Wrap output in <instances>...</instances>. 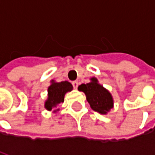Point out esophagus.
Instances as JSON below:
<instances>
[{
    "instance_id": "esophagus-1",
    "label": "esophagus",
    "mask_w": 155,
    "mask_h": 155,
    "mask_svg": "<svg viewBox=\"0 0 155 155\" xmlns=\"http://www.w3.org/2000/svg\"><path fill=\"white\" fill-rule=\"evenodd\" d=\"M78 84H79V83H78V81H73V82H72V85H73V87H74V89H77V88H78Z\"/></svg>"
}]
</instances>
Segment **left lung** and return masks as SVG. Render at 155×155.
Returning <instances> with one entry per match:
<instances>
[{
    "mask_svg": "<svg viewBox=\"0 0 155 155\" xmlns=\"http://www.w3.org/2000/svg\"><path fill=\"white\" fill-rule=\"evenodd\" d=\"M78 90L85 94L87 101L94 111L101 114H106L113 107V99L110 93L98 84L95 78H92L91 82L88 84H81Z\"/></svg>",
    "mask_w": 155,
    "mask_h": 155,
    "instance_id": "8db88e82",
    "label": "left lung"
}]
</instances>
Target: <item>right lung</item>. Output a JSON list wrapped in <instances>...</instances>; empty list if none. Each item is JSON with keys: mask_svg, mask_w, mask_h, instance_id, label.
Masks as SVG:
<instances>
[{"mask_svg": "<svg viewBox=\"0 0 155 155\" xmlns=\"http://www.w3.org/2000/svg\"><path fill=\"white\" fill-rule=\"evenodd\" d=\"M73 89L72 84L68 81L54 82L52 81L51 86L48 88V100L45 102V107L48 110H51L58 104L64 101V94L68 91H71Z\"/></svg>", "mask_w": 155, "mask_h": 155, "instance_id": "1", "label": "right lung"}]
</instances>
